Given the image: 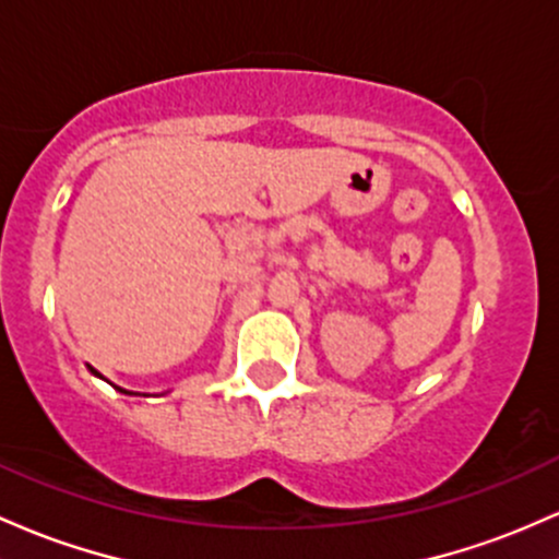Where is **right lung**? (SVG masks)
I'll return each mask as SVG.
<instances>
[{
	"mask_svg": "<svg viewBox=\"0 0 559 559\" xmlns=\"http://www.w3.org/2000/svg\"><path fill=\"white\" fill-rule=\"evenodd\" d=\"M87 369H90L92 373H95V377H100V371H95V369H92V366H87ZM100 379H106V377H100ZM114 388H116V384H114ZM116 390L124 392V395H138V392H130V390H124V388H116Z\"/></svg>",
	"mask_w": 559,
	"mask_h": 559,
	"instance_id": "add662e5",
	"label": "right lung"
}]
</instances>
